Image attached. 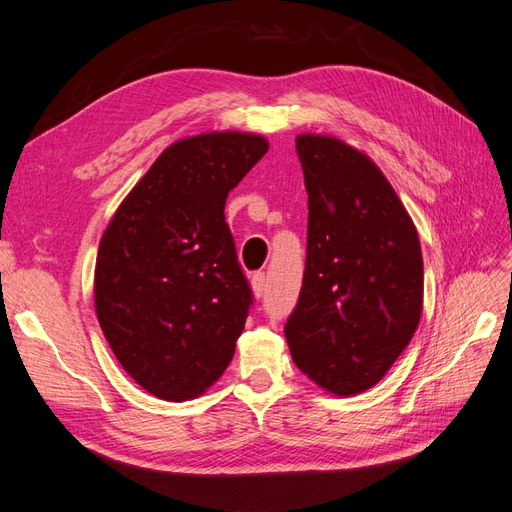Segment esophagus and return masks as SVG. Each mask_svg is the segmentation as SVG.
I'll list each match as a JSON object with an SVG mask.
<instances>
[{
	"label": "esophagus",
	"instance_id": "34e87169",
	"mask_svg": "<svg viewBox=\"0 0 512 512\" xmlns=\"http://www.w3.org/2000/svg\"><path fill=\"white\" fill-rule=\"evenodd\" d=\"M250 284H252V292H254V297H262V292H265V273H254L252 275V280H250Z\"/></svg>",
	"mask_w": 512,
	"mask_h": 512
}]
</instances>
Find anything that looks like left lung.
I'll return each mask as SVG.
<instances>
[{
  "label": "left lung",
  "instance_id": "1",
  "mask_svg": "<svg viewBox=\"0 0 512 512\" xmlns=\"http://www.w3.org/2000/svg\"><path fill=\"white\" fill-rule=\"evenodd\" d=\"M307 260L284 333L292 361L337 397L378 384L421 322L416 226L367 153L329 134H299Z\"/></svg>",
  "mask_w": 512,
  "mask_h": 512
}]
</instances>
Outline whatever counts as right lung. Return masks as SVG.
Returning a JSON list of instances; mask_svg holds the SVG:
<instances>
[{"label": "right lung", "instance_id": "right-lung-1", "mask_svg": "<svg viewBox=\"0 0 512 512\" xmlns=\"http://www.w3.org/2000/svg\"><path fill=\"white\" fill-rule=\"evenodd\" d=\"M269 151L252 132L166 147L100 239L94 303L108 346L151 395H203L232 361L252 290L224 218L228 192Z\"/></svg>", "mask_w": 512, "mask_h": 512}]
</instances>
